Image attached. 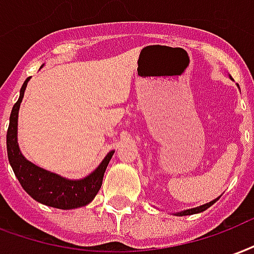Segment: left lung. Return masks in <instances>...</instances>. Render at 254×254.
Wrapping results in <instances>:
<instances>
[{"label": "left lung", "instance_id": "1", "mask_svg": "<svg viewBox=\"0 0 254 254\" xmlns=\"http://www.w3.org/2000/svg\"><path fill=\"white\" fill-rule=\"evenodd\" d=\"M218 200L217 199H214V200H211V202H208V203L206 204H202V206H199V207H194V208H189V210H185V211H180V213H176L175 215H179V217H183V215H191V214H196V213H202V211H204V210H207L210 206H213L215 202Z\"/></svg>", "mask_w": 254, "mask_h": 254}]
</instances>
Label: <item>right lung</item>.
Wrapping results in <instances>:
<instances>
[{
    "label": "right lung",
    "instance_id": "obj_1",
    "mask_svg": "<svg viewBox=\"0 0 254 254\" xmlns=\"http://www.w3.org/2000/svg\"><path fill=\"white\" fill-rule=\"evenodd\" d=\"M29 78L22 84L20 90V98L14 103L9 118V127L6 133L7 159L12 165L13 172L20 182V185L32 198L40 203L51 207L71 210L89 204L95 195L98 194L102 186L103 175L114 151H110L105 156L102 163L95 170L79 180H69L62 178L60 175L50 172L28 161L22 156L18 142H17V121L20 103L24 98V91L27 89Z\"/></svg>",
    "mask_w": 254,
    "mask_h": 254
}]
</instances>
